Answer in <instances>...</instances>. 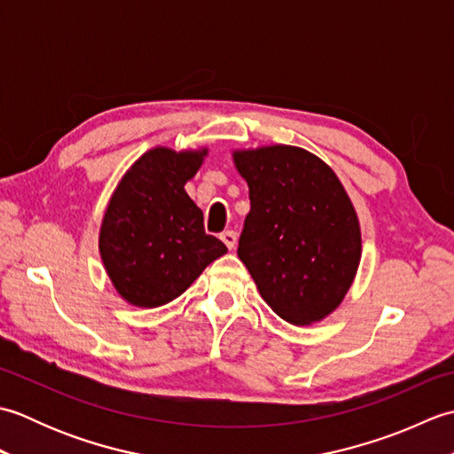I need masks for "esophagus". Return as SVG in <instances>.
<instances>
[{
  "label": "esophagus",
  "instance_id": "obj_1",
  "mask_svg": "<svg viewBox=\"0 0 454 454\" xmlns=\"http://www.w3.org/2000/svg\"><path fill=\"white\" fill-rule=\"evenodd\" d=\"M220 239L226 244L228 249H234L236 242H238V234L234 232V230H226V232L220 234Z\"/></svg>",
  "mask_w": 454,
  "mask_h": 454
}]
</instances>
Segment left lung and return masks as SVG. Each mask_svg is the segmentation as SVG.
<instances>
[{
	"instance_id": "obj_1",
	"label": "left lung",
	"mask_w": 454,
	"mask_h": 454,
	"mask_svg": "<svg viewBox=\"0 0 454 454\" xmlns=\"http://www.w3.org/2000/svg\"><path fill=\"white\" fill-rule=\"evenodd\" d=\"M249 208L238 257L283 320L320 322L341 304L361 262V228L330 166L294 146L234 152Z\"/></svg>"
}]
</instances>
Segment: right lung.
Returning a JSON list of instances; mask_svg holds the SVG:
<instances>
[{"label": "right lung", "instance_id": "obj_1", "mask_svg": "<svg viewBox=\"0 0 454 454\" xmlns=\"http://www.w3.org/2000/svg\"><path fill=\"white\" fill-rule=\"evenodd\" d=\"M205 156L207 150L153 148L114 189L101 224L99 252L127 302L140 308L168 304L228 252L205 232L202 210L185 192Z\"/></svg>", "mask_w": 454, "mask_h": 454}]
</instances>
